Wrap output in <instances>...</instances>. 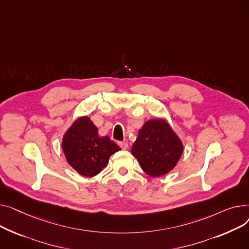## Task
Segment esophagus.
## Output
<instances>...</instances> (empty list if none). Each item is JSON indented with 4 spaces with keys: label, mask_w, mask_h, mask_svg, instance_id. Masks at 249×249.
I'll list each match as a JSON object with an SVG mask.
<instances>
[{
    "label": "esophagus",
    "mask_w": 249,
    "mask_h": 249,
    "mask_svg": "<svg viewBox=\"0 0 249 249\" xmlns=\"http://www.w3.org/2000/svg\"><path fill=\"white\" fill-rule=\"evenodd\" d=\"M119 145L123 149V150H126L128 148V143L127 142H120Z\"/></svg>",
    "instance_id": "esophagus-1"
}]
</instances>
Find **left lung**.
Masks as SVG:
<instances>
[{
    "label": "left lung",
    "mask_w": 249,
    "mask_h": 249,
    "mask_svg": "<svg viewBox=\"0 0 249 249\" xmlns=\"http://www.w3.org/2000/svg\"><path fill=\"white\" fill-rule=\"evenodd\" d=\"M131 154L145 174L160 177L177 165L183 143L165 120H151L139 129Z\"/></svg>",
    "instance_id": "1"
}]
</instances>
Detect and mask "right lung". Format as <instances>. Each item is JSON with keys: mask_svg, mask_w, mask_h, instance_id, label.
<instances>
[{"mask_svg": "<svg viewBox=\"0 0 249 249\" xmlns=\"http://www.w3.org/2000/svg\"><path fill=\"white\" fill-rule=\"evenodd\" d=\"M67 163L84 177H93L108 164L109 157L121 148L107 136L99 137L89 116H81L67 129L62 140Z\"/></svg>", "mask_w": 249, "mask_h": 249, "instance_id": "add662e5", "label": "right lung"}]
</instances>
